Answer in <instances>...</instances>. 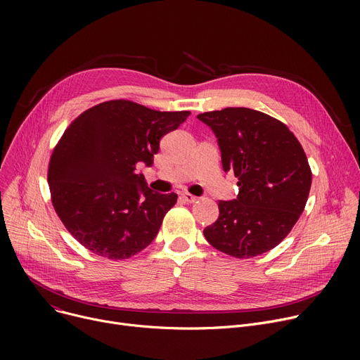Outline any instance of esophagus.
Segmentation results:
<instances>
[{
	"mask_svg": "<svg viewBox=\"0 0 360 360\" xmlns=\"http://www.w3.org/2000/svg\"><path fill=\"white\" fill-rule=\"evenodd\" d=\"M181 197H182L184 201H186V202H195V201H197V197H195V195H191V194H188V193H182Z\"/></svg>",
	"mask_w": 360,
	"mask_h": 360,
	"instance_id": "obj_1",
	"label": "esophagus"
}]
</instances>
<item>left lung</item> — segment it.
Masks as SVG:
<instances>
[{
	"instance_id": "8db88e82",
	"label": "left lung",
	"mask_w": 360,
	"mask_h": 360,
	"mask_svg": "<svg viewBox=\"0 0 360 360\" xmlns=\"http://www.w3.org/2000/svg\"><path fill=\"white\" fill-rule=\"evenodd\" d=\"M197 118L217 139L224 172L238 178L235 200L219 201V219L204 236L216 250L250 258L273 250L305 209L312 174L293 132L250 108H224Z\"/></svg>"
}]
</instances>
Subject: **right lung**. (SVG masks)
<instances>
[{
	"instance_id": "right-lung-1",
	"label": "right lung",
	"mask_w": 360,
	"mask_h": 360,
	"mask_svg": "<svg viewBox=\"0 0 360 360\" xmlns=\"http://www.w3.org/2000/svg\"><path fill=\"white\" fill-rule=\"evenodd\" d=\"M190 113L109 101L71 122L53 148L48 184L56 214L83 247L125 259L156 238L178 195L153 193L136 169L153 165L160 139Z\"/></svg>"
}]
</instances>
